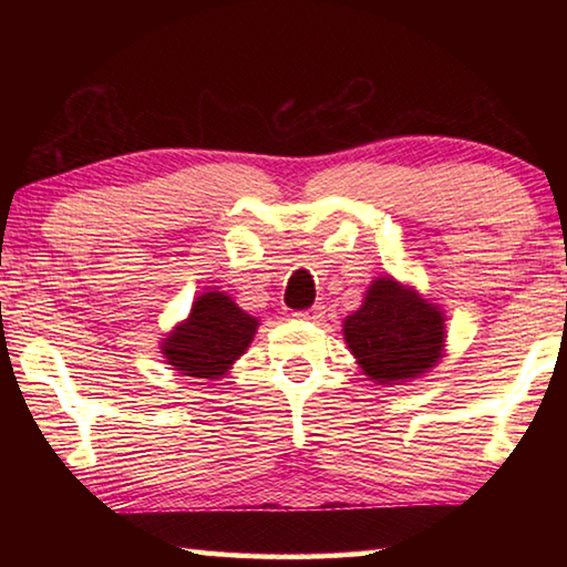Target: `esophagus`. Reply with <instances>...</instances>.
I'll list each match as a JSON object with an SVG mask.
<instances>
[{
  "instance_id": "esophagus-1",
  "label": "esophagus",
  "mask_w": 567,
  "mask_h": 567,
  "mask_svg": "<svg viewBox=\"0 0 567 567\" xmlns=\"http://www.w3.org/2000/svg\"><path fill=\"white\" fill-rule=\"evenodd\" d=\"M295 318H300V320H310V322H320V320L324 318V305H312L310 310L295 312Z\"/></svg>"
}]
</instances>
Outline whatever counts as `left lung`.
I'll return each instance as SVG.
<instances>
[{
	"label": "left lung",
	"mask_w": 567,
	"mask_h": 567,
	"mask_svg": "<svg viewBox=\"0 0 567 567\" xmlns=\"http://www.w3.org/2000/svg\"><path fill=\"white\" fill-rule=\"evenodd\" d=\"M342 328L364 375L380 385L417 378L443 354V315L390 277L370 285L362 307Z\"/></svg>",
	"instance_id": "8db88e82"
}]
</instances>
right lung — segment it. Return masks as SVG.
Returning <instances> with one entry per match:
<instances>
[{"mask_svg":"<svg viewBox=\"0 0 567 567\" xmlns=\"http://www.w3.org/2000/svg\"><path fill=\"white\" fill-rule=\"evenodd\" d=\"M255 330L257 320L239 310L227 295L207 292L197 297L189 318L162 342V352L182 375L215 380L247 350Z\"/></svg>","mask_w":567,"mask_h":567,"instance_id":"add662e5","label":"right lung"}]
</instances>
